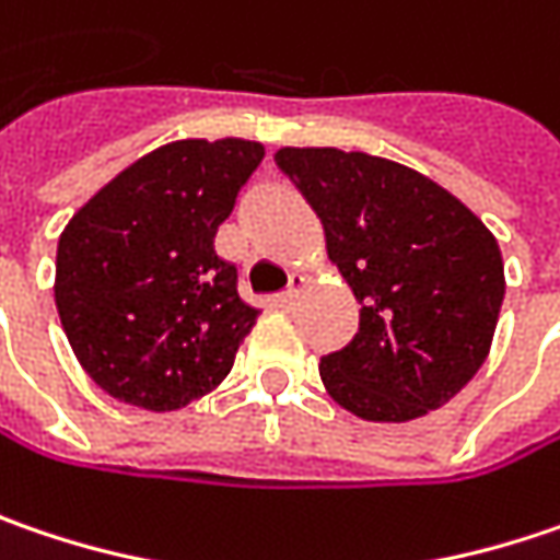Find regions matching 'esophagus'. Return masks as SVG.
Returning a JSON list of instances; mask_svg holds the SVG:
<instances>
[{"label": "esophagus", "instance_id": "1", "mask_svg": "<svg viewBox=\"0 0 560 560\" xmlns=\"http://www.w3.org/2000/svg\"><path fill=\"white\" fill-rule=\"evenodd\" d=\"M305 287H308V280H305L302 273H293V277H290V290L280 295V302H283V305H293L295 299L302 295V290H305Z\"/></svg>", "mask_w": 560, "mask_h": 560}]
</instances>
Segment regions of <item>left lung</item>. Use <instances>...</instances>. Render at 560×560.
<instances>
[{
  "mask_svg": "<svg viewBox=\"0 0 560 560\" xmlns=\"http://www.w3.org/2000/svg\"><path fill=\"white\" fill-rule=\"evenodd\" d=\"M277 166L322 217L359 330L324 355L327 394L365 422H409L460 394L486 362L504 299L489 226L404 163L337 148H280Z\"/></svg>",
  "mask_w": 560,
  "mask_h": 560,
  "instance_id": "left-lung-1",
  "label": "left lung"
}]
</instances>
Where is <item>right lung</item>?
Segmentation results:
<instances>
[{"mask_svg": "<svg viewBox=\"0 0 560 560\" xmlns=\"http://www.w3.org/2000/svg\"><path fill=\"white\" fill-rule=\"evenodd\" d=\"M265 156L261 141L183 138L126 166L78 210L56 248V308L91 381L170 412L220 387L258 308L213 248Z\"/></svg>", "mask_w": 560, "mask_h": 560, "instance_id": "obj_1", "label": "right lung"}]
</instances>
